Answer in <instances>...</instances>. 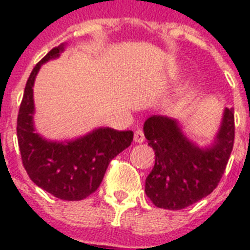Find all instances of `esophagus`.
I'll list each match as a JSON object with an SVG mask.
<instances>
[{
    "label": "esophagus",
    "instance_id": "1",
    "mask_svg": "<svg viewBox=\"0 0 250 250\" xmlns=\"http://www.w3.org/2000/svg\"><path fill=\"white\" fill-rule=\"evenodd\" d=\"M133 139H135V143H144L145 141L144 132H143L141 129H136V131H135V136H133Z\"/></svg>",
    "mask_w": 250,
    "mask_h": 250
}]
</instances>
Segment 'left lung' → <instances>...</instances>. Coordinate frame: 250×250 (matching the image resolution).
<instances>
[{
	"instance_id": "1",
	"label": "left lung",
	"mask_w": 250,
	"mask_h": 250,
	"mask_svg": "<svg viewBox=\"0 0 250 250\" xmlns=\"http://www.w3.org/2000/svg\"><path fill=\"white\" fill-rule=\"evenodd\" d=\"M156 164L145 180V193L162 209L180 210L215 188L226 170L235 140L233 110L226 107L213 145L200 148L184 136L176 119L152 115L144 123Z\"/></svg>"
}]
</instances>
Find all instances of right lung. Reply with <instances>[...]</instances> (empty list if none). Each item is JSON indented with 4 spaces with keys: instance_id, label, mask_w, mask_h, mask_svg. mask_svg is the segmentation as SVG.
<instances>
[{
    "instance_id": "obj_1",
    "label": "right lung",
    "mask_w": 250,
    "mask_h": 250,
    "mask_svg": "<svg viewBox=\"0 0 250 250\" xmlns=\"http://www.w3.org/2000/svg\"><path fill=\"white\" fill-rule=\"evenodd\" d=\"M53 48L33 67L24 88L17 122L18 144L27 174L37 187L66 201H79L97 190L110 161L133 140L132 131L100 127L71 141H48L33 127V83L41 64L63 52Z\"/></svg>"
}]
</instances>
